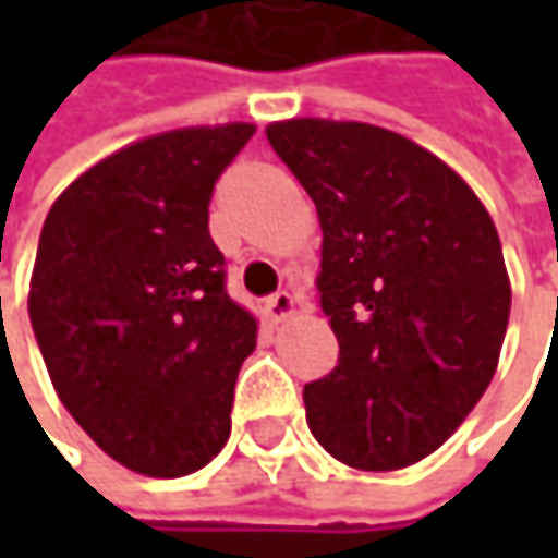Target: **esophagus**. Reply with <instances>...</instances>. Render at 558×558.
Here are the masks:
<instances>
[{
	"label": "esophagus",
	"instance_id": "esophagus-1",
	"mask_svg": "<svg viewBox=\"0 0 558 558\" xmlns=\"http://www.w3.org/2000/svg\"><path fill=\"white\" fill-rule=\"evenodd\" d=\"M264 316L269 323H286L289 316H294V294L291 291H276L264 301Z\"/></svg>",
	"mask_w": 558,
	"mask_h": 558
}]
</instances>
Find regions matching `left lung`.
Wrapping results in <instances>:
<instances>
[{"label":"left lung","instance_id":"8db88e82","mask_svg":"<svg viewBox=\"0 0 558 558\" xmlns=\"http://www.w3.org/2000/svg\"><path fill=\"white\" fill-rule=\"evenodd\" d=\"M316 204L319 307L338 366L304 385L313 438L360 472L435 453L487 391L509 323L497 226L453 167L373 123L276 120Z\"/></svg>","mask_w":558,"mask_h":558}]
</instances>
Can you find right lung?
Returning a JSON list of instances; mask_svg holds the SVG:
<instances>
[{"label":"right lung","mask_w":558,"mask_h":558,"mask_svg":"<svg viewBox=\"0 0 558 558\" xmlns=\"http://www.w3.org/2000/svg\"><path fill=\"white\" fill-rule=\"evenodd\" d=\"M254 130L130 142L80 173L43 223L27 311L54 395L140 475L183 478L229 440L257 319L226 294L207 204Z\"/></svg>","instance_id":"1"}]
</instances>
